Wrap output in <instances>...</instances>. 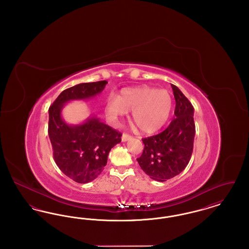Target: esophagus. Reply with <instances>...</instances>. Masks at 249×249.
<instances>
[{
	"label": "esophagus",
	"mask_w": 249,
	"mask_h": 249,
	"mask_svg": "<svg viewBox=\"0 0 249 249\" xmlns=\"http://www.w3.org/2000/svg\"><path fill=\"white\" fill-rule=\"evenodd\" d=\"M130 138H131L130 135L127 134V133H123V134H122V137H121V140H122V142H126V141L130 140Z\"/></svg>",
	"instance_id": "obj_1"
}]
</instances>
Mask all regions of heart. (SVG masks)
<instances>
[{
  "mask_svg": "<svg viewBox=\"0 0 249 249\" xmlns=\"http://www.w3.org/2000/svg\"><path fill=\"white\" fill-rule=\"evenodd\" d=\"M173 109V96L163 89L135 87L124 89L118 96L108 98L107 114L114 119L125 116L131 110V119L142 132L160 129Z\"/></svg>",
  "mask_w": 249,
  "mask_h": 249,
  "instance_id": "heart-1",
  "label": "heart"
}]
</instances>
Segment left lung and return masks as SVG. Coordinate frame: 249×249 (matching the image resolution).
I'll list each match as a JSON object with an SVG mask.
<instances>
[{
    "mask_svg": "<svg viewBox=\"0 0 249 249\" xmlns=\"http://www.w3.org/2000/svg\"><path fill=\"white\" fill-rule=\"evenodd\" d=\"M176 99L175 118L162 132L142 139V154L137 161L152 179L164 182L179 175L190 162L195 136L194 108L177 86L172 85Z\"/></svg>",
    "mask_w": 249,
    "mask_h": 249,
    "instance_id": "obj_1",
    "label": "left lung"
}]
</instances>
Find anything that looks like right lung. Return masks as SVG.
Here are the masks:
<instances>
[{
  "label": "right lung",
  "mask_w": 249,
  "mask_h": 249,
  "mask_svg": "<svg viewBox=\"0 0 249 249\" xmlns=\"http://www.w3.org/2000/svg\"><path fill=\"white\" fill-rule=\"evenodd\" d=\"M107 81L75 85L63 90L48 109V136L59 170L81 184L93 181L107 165L110 150L121 142L122 134L89 116L83 123L71 125L61 116L64 105L86 101L100 94Z\"/></svg>",
  "instance_id": "right-lung-1"
}]
</instances>
